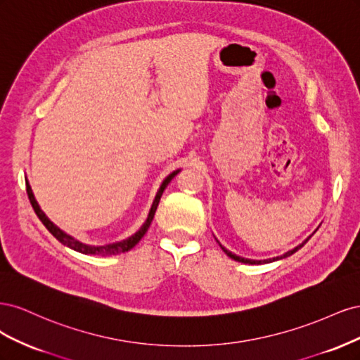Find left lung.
I'll return each mask as SVG.
<instances>
[{"label":"left lung","instance_id":"8db88e82","mask_svg":"<svg viewBox=\"0 0 360 360\" xmlns=\"http://www.w3.org/2000/svg\"><path fill=\"white\" fill-rule=\"evenodd\" d=\"M317 230H319V228H317ZM317 230H315V231H317ZM315 231H314V233H315ZM314 233H312V234H314ZM312 234H311L308 238H304V240H303L300 245H297L296 248H292V249L287 250L285 254H282V255H279V257H274V258H267V259H250V258H245V257H240V255H236V254L231 252V250H228L225 246H222V245L219 243V240H217V238H216V242L219 243V246L222 248V250H224V252H225L228 257L233 258L234 261H238V263H243V264H263V263H264V264H266V263H274V261H278V259H282V258H287V257L292 255L294 252H297V250L309 240V238L312 237Z\"/></svg>","mask_w":360,"mask_h":360}]
</instances>
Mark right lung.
<instances>
[{
    "label": "right lung",
    "instance_id": "1",
    "mask_svg": "<svg viewBox=\"0 0 360 360\" xmlns=\"http://www.w3.org/2000/svg\"><path fill=\"white\" fill-rule=\"evenodd\" d=\"M180 171L181 169L172 171L169 176H167L165 180L162 181L160 188H159L156 197L153 200V204H151V209L148 212V216H147L146 222L143 224V226H141L135 234L124 238V240L108 243V245H89V243H84V242L78 240V238H75L73 236L68 234L66 231H63L61 228L53 224L49 219V217L45 214V212L40 209V205H39V202H37V200L34 197V193H32V189L30 186V183H28V179H25V183H27V193H28V198H30V202L32 205V209H34V212H36L39 219L41 221V224L48 228V231L53 237H56L60 243H63L64 246H68V248L76 250V252H81V254H85V255H101V257H105V255H117V254H122V252H127V250L132 249L141 240V238L144 237V234L147 233L151 221H153V217H155V213H156V209H158V205H159V201H160V197H162L163 191H165V188L168 186L169 181L174 177H176Z\"/></svg>",
    "mask_w": 360,
    "mask_h": 360
}]
</instances>
